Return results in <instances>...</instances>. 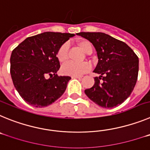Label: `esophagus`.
Wrapping results in <instances>:
<instances>
[{
  "label": "esophagus",
  "instance_id": "34e87169",
  "mask_svg": "<svg viewBox=\"0 0 150 150\" xmlns=\"http://www.w3.org/2000/svg\"><path fill=\"white\" fill-rule=\"evenodd\" d=\"M83 76H71V78H77V79H80V78H82Z\"/></svg>",
  "mask_w": 150,
  "mask_h": 150
}]
</instances>
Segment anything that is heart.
<instances>
[{
	"mask_svg": "<svg viewBox=\"0 0 150 150\" xmlns=\"http://www.w3.org/2000/svg\"><path fill=\"white\" fill-rule=\"evenodd\" d=\"M77 46L82 51L86 54L91 53L93 50V46L88 40H81L77 42ZM67 51L68 45L64 43L59 47L57 52V58L61 63L65 62L67 59ZM90 66L86 63L75 64L73 62H67L63 64L61 68V71L63 75L66 76H81L85 73L89 71Z\"/></svg>",
	"mask_w": 150,
	"mask_h": 150,
	"instance_id": "obj_1",
	"label": "heart"
}]
</instances>
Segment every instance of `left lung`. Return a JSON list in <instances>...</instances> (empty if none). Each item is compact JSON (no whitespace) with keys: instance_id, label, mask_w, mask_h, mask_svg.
Instances as JSON below:
<instances>
[{"instance_id":"obj_1","label":"left lung","mask_w":150,"mask_h":150,"mask_svg":"<svg viewBox=\"0 0 150 150\" xmlns=\"http://www.w3.org/2000/svg\"><path fill=\"white\" fill-rule=\"evenodd\" d=\"M97 52L95 84L85 90L88 98L104 108L120 105L132 94L139 70V59L125 43L101 32H80Z\"/></svg>"}]
</instances>
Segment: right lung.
Returning a JSON list of instances; mask_svg holds the SVG:
<instances>
[{"label": "right lung", "instance_id": "right-lung-1", "mask_svg": "<svg viewBox=\"0 0 150 150\" xmlns=\"http://www.w3.org/2000/svg\"><path fill=\"white\" fill-rule=\"evenodd\" d=\"M74 36L69 33L43 32L26 38L13 50L10 57L13 83L28 104L46 107L65 91L71 78L57 75L60 67L57 52Z\"/></svg>", "mask_w": 150, "mask_h": 150}]
</instances>
